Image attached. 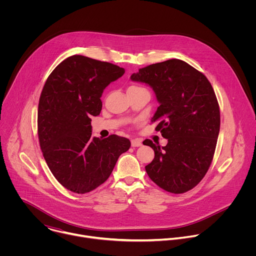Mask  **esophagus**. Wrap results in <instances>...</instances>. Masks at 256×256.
<instances>
[{
	"mask_svg": "<svg viewBox=\"0 0 256 256\" xmlns=\"http://www.w3.org/2000/svg\"><path fill=\"white\" fill-rule=\"evenodd\" d=\"M132 147H140L142 146V140L140 138H134L132 140Z\"/></svg>",
	"mask_w": 256,
	"mask_h": 256,
	"instance_id": "34e87169",
	"label": "esophagus"
}]
</instances>
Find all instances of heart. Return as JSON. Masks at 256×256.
Listing matches in <instances>:
<instances>
[{
	"mask_svg": "<svg viewBox=\"0 0 256 256\" xmlns=\"http://www.w3.org/2000/svg\"><path fill=\"white\" fill-rule=\"evenodd\" d=\"M130 88H136V86H130Z\"/></svg>",
	"mask_w": 256,
	"mask_h": 256,
	"instance_id": "1",
	"label": "heart"
}]
</instances>
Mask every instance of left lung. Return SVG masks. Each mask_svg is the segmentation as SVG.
Returning a JSON list of instances; mask_svg holds the SVG:
<instances>
[{"label": "left lung", "mask_w": 256, "mask_h": 256, "mask_svg": "<svg viewBox=\"0 0 256 256\" xmlns=\"http://www.w3.org/2000/svg\"><path fill=\"white\" fill-rule=\"evenodd\" d=\"M130 79L154 90L160 105L151 122L168 140L165 147L151 140L142 142L155 152L146 171L166 192L190 190L208 172L220 132V108L210 83L177 58L140 68Z\"/></svg>", "instance_id": "left-lung-1"}]
</instances>
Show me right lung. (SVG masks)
Wrapping results in <instances>:
<instances>
[{"label": "right lung", "instance_id": "add662e5", "mask_svg": "<svg viewBox=\"0 0 256 256\" xmlns=\"http://www.w3.org/2000/svg\"><path fill=\"white\" fill-rule=\"evenodd\" d=\"M124 68L84 56L64 60L48 76L38 103V128L46 162L60 184L89 192L110 176L130 140L91 138V118L100 114L103 90Z\"/></svg>", "mask_w": 256, "mask_h": 256}]
</instances>
